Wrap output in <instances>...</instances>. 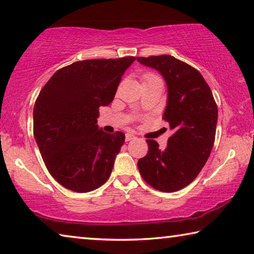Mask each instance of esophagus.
<instances>
[{"mask_svg":"<svg viewBox=\"0 0 254 254\" xmlns=\"http://www.w3.org/2000/svg\"><path fill=\"white\" fill-rule=\"evenodd\" d=\"M136 136L134 134H130V132H127L126 135H125V139H126V142H129L131 139H135Z\"/></svg>","mask_w":254,"mask_h":254,"instance_id":"esophagus-1","label":"esophagus"}]
</instances>
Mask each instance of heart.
<instances>
[{
    "mask_svg": "<svg viewBox=\"0 0 254 254\" xmlns=\"http://www.w3.org/2000/svg\"><path fill=\"white\" fill-rule=\"evenodd\" d=\"M147 77H152V75H147V76H146V78H147Z\"/></svg>",
    "mask_w": 254,
    "mask_h": 254,
    "instance_id": "b5f03b06",
    "label": "heart"
}]
</instances>
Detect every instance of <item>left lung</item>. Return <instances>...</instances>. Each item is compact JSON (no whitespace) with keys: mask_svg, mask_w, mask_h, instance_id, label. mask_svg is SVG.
I'll use <instances>...</instances> for the list:
<instances>
[{"mask_svg":"<svg viewBox=\"0 0 254 254\" xmlns=\"http://www.w3.org/2000/svg\"><path fill=\"white\" fill-rule=\"evenodd\" d=\"M164 78L168 98L163 119L174 131L168 146L147 139L148 153L137 162L145 181L163 192H173L194 180L206 164L215 142L217 106L205 78L171 55L137 57Z\"/></svg>","mask_w":254,"mask_h":254,"instance_id":"obj_1","label":"left lung"}]
</instances>
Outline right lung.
<instances>
[{
	"instance_id": "1",
	"label": "right lung",
	"mask_w": 254,
	"mask_h": 254,
	"mask_svg": "<svg viewBox=\"0 0 254 254\" xmlns=\"http://www.w3.org/2000/svg\"><path fill=\"white\" fill-rule=\"evenodd\" d=\"M134 61L75 62L41 89L33 107V136L49 173L66 189L89 192L109 179L125 134L99 128V108L110 105Z\"/></svg>"
}]
</instances>
